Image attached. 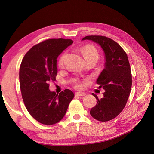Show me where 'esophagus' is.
<instances>
[{"instance_id": "1", "label": "esophagus", "mask_w": 154, "mask_h": 154, "mask_svg": "<svg viewBox=\"0 0 154 154\" xmlns=\"http://www.w3.org/2000/svg\"><path fill=\"white\" fill-rule=\"evenodd\" d=\"M76 95H78V96H85V95H86V94H85L84 92H76Z\"/></svg>"}]
</instances>
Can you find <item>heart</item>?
Masks as SVG:
<instances>
[{
  "instance_id": "b5f03b06",
  "label": "heart",
  "mask_w": 154,
  "mask_h": 154,
  "mask_svg": "<svg viewBox=\"0 0 154 154\" xmlns=\"http://www.w3.org/2000/svg\"><path fill=\"white\" fill-rule=\"evenodd\" d=\"M81 52L84 57V59L87 60L91 58H98V52L95 48L91 45L83 46L81 48ZM65 59V54H63L59 60V66H62L63 63V61ZM79 85H78L79 87Z\"/></svg>"
}]
</instances>
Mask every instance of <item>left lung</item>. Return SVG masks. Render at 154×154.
I'll return each mask as SVG.
<instances>
[{
  "instance_id": "obj_1",
  "label": "left lung",
  "mask_w": 154,
  "mask_h": 154,
  "mask_svg": "<svg viewBox=\"0 0 154 154\" xmlns=\"http://www.w3.org/2000/svg\"><path fill=\"white\" fill-rule=\"evenodd\" d=\"M82 40L92 41L104 51V69L96 83L99 88L105 90V92L100 99L92 93L97 103L90 113L99 121H109L123 110L131 92L132 75L128 57L117 43L105 36L88 35Z\"/></svg>"
}]
</instances>
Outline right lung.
Instances as JSON below:
<instances>
[{
    "label": "right lung",
    "instance_id": "obj_1",
    "mask_svg": "<svg viewBox=\"0 0 154 154\" xmlns=\"http://www.w3.org/2000/svg\"><path fill=\"white\" fill-rule=\"evenodd\" d=\"M72 43L71 39L46 40L32 48L21 63L19 78L24 104L32 116L43 124L60 122L75 96L69 89L59 94L50 91L48 84L56 79L58 57Z\"/></svg>",
    "mask_w": 154,
    "mask_h": 154
}]
</instances>
